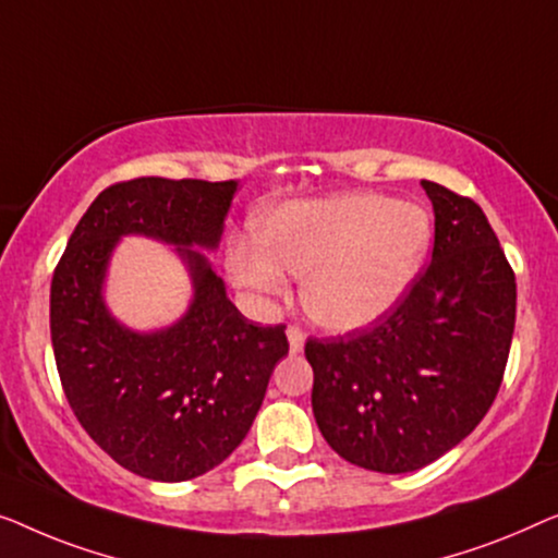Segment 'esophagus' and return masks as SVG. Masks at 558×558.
<instances>
[{
    "instance_id": "34e87169",
    "label": "esophagus",
    "mask_w": 558,
    "mask_h": 558,
    "mask_svg": "<svg viewBox=\"0 0 558 558\" xmlns=\"http://www.w3.org/2000/svg\"><path fill=\"white\" fill-rule=\"evenodd\" d=\"M286 336H288V347H290V354H301V351H303V343H305V333L301 331V328L290 326L288 331H286Z\"/></svg>"
}]
</instances>
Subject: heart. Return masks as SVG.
<instances>
[{
    "mask_svg": "<svg viewBox=\"0 0 558 558\" xmlns=\"http://www.w3.org/2000/svg\"><path fill=\"white\" fill-rule=\"evenodd\" d=\"M433 247V219L417 204L343 192L286 202L257 219L255 238H234L227 272L240 288L282 295L303 276V305L318 326L354 333L387 318Z\"/></svg>",
    "mask_w": 558,
    "mask_h": 558,
    "instance_id": "heart-1",
    "label": "heart"
}]
</instances>
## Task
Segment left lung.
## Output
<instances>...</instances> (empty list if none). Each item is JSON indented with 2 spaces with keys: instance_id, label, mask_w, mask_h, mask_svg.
<instances>
[{
  "instance_id": "1",
  "label": "left lung",
  "mask_w": 558,
  "mask_h": 558,
  "mask_svg": "<svg viewBox=\"0 0 558 558\" xmlns=\"http://www.w3.org/2000/svg\"><path fill=\"white\" fill-rule=\"evenodd\" d=\"M433 263L368 331L311 339L313 417L351 465L412 473L460 445L490 410L515 326V276L473 199L422 182Z\"/></svg>"
}]
</instances>
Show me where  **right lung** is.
I'll use <instances>...</instances> for the list:
<instances>
[{
    "label": "right lung",
    "instance_id": "1",
    "mask_svg": "<svg viewBox=\"0 0 558 558\" xmlns=\"http://www.w3.org/2000/svg\"><path fill=\"white\" fill-rule=\"evenodd\" d=\"M238 182L141 177L108 186L70 234L50 288L54 364L75 417L131 473L182 483L230 458L253 427L286 326H255L209 257ZM123 236L175 247L193 298L174 325L125 327L105 301Z\"/></svg>",
    "mask_w": 558,
    "mask_h": 558
}]
</instances>
